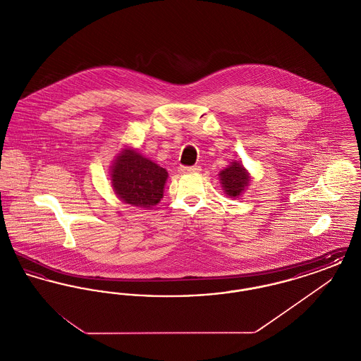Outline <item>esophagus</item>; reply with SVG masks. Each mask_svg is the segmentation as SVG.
Returning <instances> with one entry per match:
<instances>
[{
  "instance_id": "34e87169",
  "label": "esophagus",
  "mask_w": 361,
  "mask_h": 361,
  "mask_svg": "<svg viewBox=\"0 0 361 361\" xmlns=\"http://www.w3.org/2000/svg\"><path fill=\"white\" fill-rule=\"evenodd\" d=\"M178 171L181 173H197L200 172V166H180Z\"/></svg>"
}]
</instances>
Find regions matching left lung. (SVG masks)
<instances>
[{
    "label": "left lung",
    "instance_id": "8db88e82",
    "mask_svg": "<svg viewBox=\"0 0 361 361\" xmlns=\"http://www.w3.org/2000/svg\"><path fill=\"white\" fill-rule=\"evenodd\" d=\"M250 173L242 165V161H233L219 172V181L224 195L230 199H237L250 185Z\"/></svg>",
    "mask_w": 361,
    "mask_h": 361
}]
</instances>
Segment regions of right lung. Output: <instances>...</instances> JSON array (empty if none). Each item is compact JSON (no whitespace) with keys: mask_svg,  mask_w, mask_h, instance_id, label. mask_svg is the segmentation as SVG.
Instances as JSON below:
<instances>
[{"mask_svg":"<svg viewBox=\"0 0 361 361\" xmlns=\"http://www.w3.org/2000/svg\"><path fill=\"white\" fill-rule=\"evenodd\" d=\"M168 176L166 169L131 146L121 149L109 171L111 187L121 202L146 209L164 197Z\"/></svg>","mask_w":361,"mask_h":361,"instance_id":"add662e5","label":"right lung"}]
</instances>
